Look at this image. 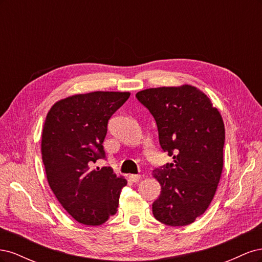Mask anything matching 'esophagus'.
<instances>
[{"label": "esophagus", "instance_id": "1", "mask_svg": "<svg viewBox=\"0 0 262 262\" xmlns=\"http://www.w3.org/2000/svg\"><path fill=\"white\" fill-rule=\"evenodd\" d=\"M141 179V175H130L129 180L132 182H138Z\"/></svg>", "mask_w": 262, "mask_h": 262}]
</instances>
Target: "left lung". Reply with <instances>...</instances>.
Instances as JSON below:
<instances>
[{
	"label": "left lung",
	"mask_w": 262,
	"mask_h": 262,
	"mask_svg": "<svg viewBox=\"0 0 262 262\" xmlns=\"http://www.w3.org/2000/svg\"><path fill=\"white\" fill-rule=\"evenodd\" d=\"M153 115L160 144L173 162L153 170L161 194L154 217L169 226L193 223L207 211L223 170V118L199 89L184 84L137 93Z\"/></svg>",
	"instance_id": "8db88e82"
}]
</instances>
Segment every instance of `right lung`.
<instances>
[{
	"instance_id": "add662e5",
	"label": "right lung",
	"mask_w": 262,
	"mask_h": 262,
	"mask_svg": "<svg viewBox=\"0 0 262 262\" xmlns=\"http://www.w3.org/2000/svg\"><path fill=\"white\" fill-rule=\"evenodd\" d=\"M130 97L129 92H92L58 100L47 114L41 156L48 184L78 223L100 225L117 213L126 185L113 168L90 169L105 157L107 123Z\"/></svg>"
}]
</instances>
